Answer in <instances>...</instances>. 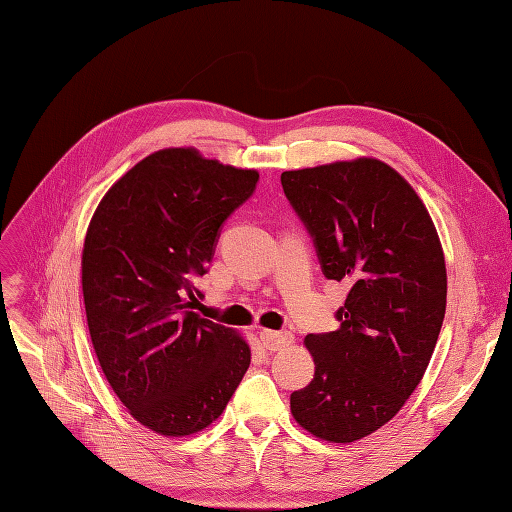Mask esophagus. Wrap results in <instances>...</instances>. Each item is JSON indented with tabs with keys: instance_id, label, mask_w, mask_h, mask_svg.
<instances>
[{
	"instance_id": "34e87169",
	"label": "esophagus",
	"mask_w": 512,
	"mask_h": 512,
	"mask_svg": "<svg viewBox=\"0 0 512 512\" xmlns=\"http://www.w3.org/2000/svg\"><path fill=\"white\" fill-rule=\"evenodd\" d=\"M292 333L290 331H271V329H262L260 331V342L267 350L275 352V350H282L286 346L292 344Z\"/></svg>"
}]
</instances>
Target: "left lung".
Listing matches in <instances>:
<instances>
[{"instance_id":"1","label":"left lung","mask_w":512,"mask_h":512,"mask_svg":"<svg viewBox=\"0 0 512 512\" xmlns=\"http://www.w3.org/2000/svg\"><path fill=\"white\" fill-rule=\"evenodd\" d=\"M282 188L322 273L346 282L339 329L307 335L314 380L290 412L316 438L350 444L404 408L423 380L446 312V265L425 203L376 158L286 170Z\"/></svg>"}]
</instances>
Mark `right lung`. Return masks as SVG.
<instances>
[{
	"label": "right lung",
	"instance_id": "1",
	"mask_svg": "<svg viewBox=\"0 0 512 512\" xmlns=\"http://www.w3.org/2000/svg\"><path fill=\"white\" fill-rule=\"evenodd\" d=\"M256 181L254 168L168 147L115 181L89 222L81 282L91 344L121 404L160 436L209 427L250 367L245 337L194 309L220 228Z\"/></svg>",
	"mask_w": 512,
	"mask_h": 512
}]
</instances>
